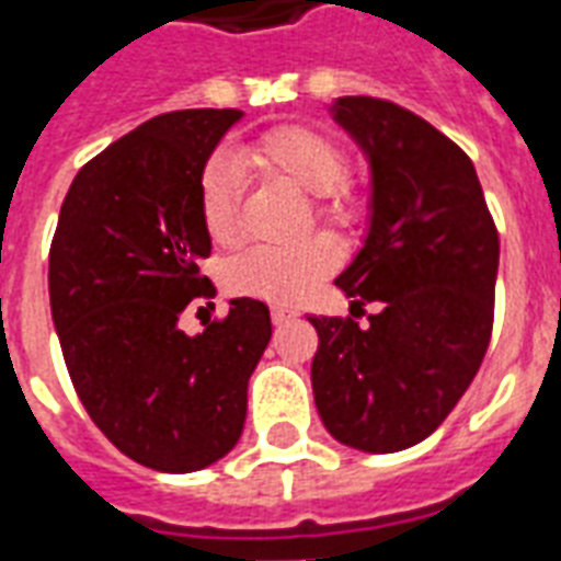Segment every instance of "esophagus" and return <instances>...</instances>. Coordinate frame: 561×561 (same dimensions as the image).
<instances>
[{"mask_svg":"<svg viewBox=\"0 0 561 561\" xmlns=\"http://www.w3.org/2000/svg\"><path fill=\"white\" fill-rule=\"evenodd\" d=\"M271 318H273V323H285V320L294 318V311H288V309H273V311H271Z\"/></svg>","mask_w":561,"mask_h":561,"instance_id":"34e87169","label":"esophagus"}]
</instances>
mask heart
I'll return each instance as SVG.
<instances>
[{"label": "heart", "instance_id": "b5f03b06", "mask_svg": "<svg viewBox=\"0 0 561 561\" xmlns=\"http://www.w3.org/2000/svg\"><path fill=\"white\" fill-rule=\"evenodd\" d=\"M241 164L259 167L267 176H279L311 194L314 220L329 229H347L358 220L362 205L344 173L347 152L329 135L309 126H279L264 131L238 152ZM238 161L229 152L205 164L199 182V214L208 238L232 247L241 238V199H238ZM337 262L335 243L309 238L297 247H255L241 252L226 267V285L243 297H259L279 306H294L314 290Z\"/></svg>", "mask_w": 561, "mask_h": 561}]
</instances>
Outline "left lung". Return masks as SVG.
Instances as JSON below:
<instances>
[{"label":"left lung","instance_id":"left-lung-1","mask_svg":"<svg viewBox=\"0 0 561 561\" xmlns=\"http://www.w3.org/2000/svg\"><path fill=\"white\" fill-rule=\"evenodd\" d=\"M335 119L374 167V217L335 285L370 327L309 318L314 403L337 442L397 453L423 442L468 391L489 350L500 238L473 161L391 100L341 96Z\"/></svg>","mask_w":561,"mask_h":561}]
</instances>
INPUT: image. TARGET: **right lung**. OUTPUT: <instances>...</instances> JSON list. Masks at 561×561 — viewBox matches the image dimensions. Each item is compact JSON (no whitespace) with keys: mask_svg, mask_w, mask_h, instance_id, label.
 <instances>
[{"mask_svg":"<svg viewBox=\"0 0 561 561\" xmlns=\"http://www.w3.org/2000/svg\"><path fill=\"white\" fill-rule=\"evenodd\" d=\"M238 108L170 111L91 158L64 196L49 250V306L72 388L119 453L164 473L224 459L241 438L247 382L271 341L262 299L185 335L211 299L199 182Z\"/></svg>","mask_w":561,"mask_h":561,"instance_id":"obj_1","label":"right lung"}]
</instances>
